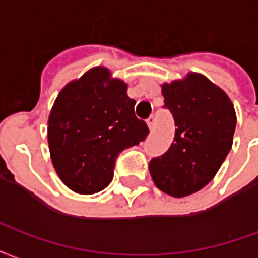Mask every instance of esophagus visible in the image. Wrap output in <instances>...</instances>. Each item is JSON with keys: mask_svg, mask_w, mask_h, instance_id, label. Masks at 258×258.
I'll return each mask as SVG.
<instances>
[{"mask_svg": "<svg viewBox=\"0 0 258 258\" xmlns=\"http://www.w3.org/2000/svg\"><path fill=\"white\" fill-rule=\"evenodd\" d=\"M147 125L150 129H152L154 127V125H155V118H154V115H150L147 118Z\"/></svg>", "mask_w": 258, "mask_h": 258, "instance_id": "1", "label": "esophagus"}]
</instances>
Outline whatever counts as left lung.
Wrapping results in <instances>:
<instances>
[{"mask_svg": "<svg viewBox=\"0 0 258 258\" xmlns=\"http://www.w3.org/2000/svg\"><path fill=\"white\" fill-rule=\"evenodd\" d=\"M163 108L174 119V139L150 162L154 183L176 198L202 189L232 147L236 115L223 90L199 74L162 86Z\"/></svg>", "mask_w": 258, "mask_h": 258, "instance_id": "1", "label": "left lung"}]
</instances>
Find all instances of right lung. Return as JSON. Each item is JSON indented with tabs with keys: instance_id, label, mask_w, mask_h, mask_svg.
<instances>
[{
	"instance_id": "obj_1",
	"label": "right lung",
	"mask_w": 258,
	"mask_h": 258,
	"mask_svg": "<svg viewBox=\"0 0 258 258\" xmlns=\"http://www.w3.org/2000/svg\"><path fill=\"white\" fill-rule=\"evenodd\" d=\"M126 85L108 70H89L60 92L49 115L48 143L61 181L78 194H96L114 177L123 150L144 142L147 123L135 115Z\"/></svg>"
}]
</instances>
